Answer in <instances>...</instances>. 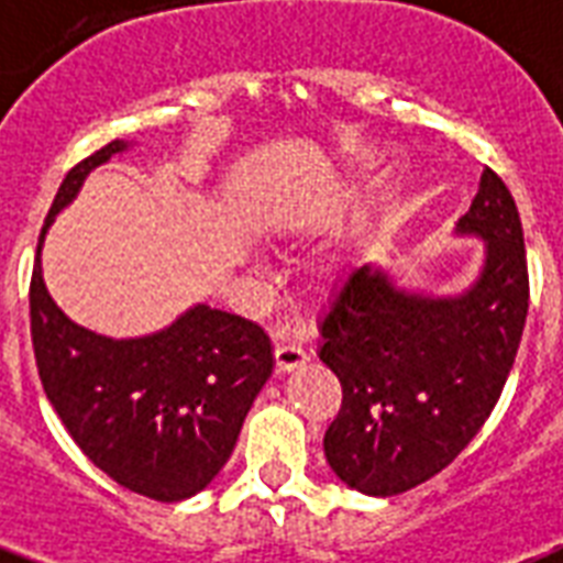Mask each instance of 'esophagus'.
Masks as SVG:
<instances>
[{
	"label": "esophagus",
	"mask_w": 563,
	"mask_h": 563,
	"mask_svg": "<svg viewBox=\"0 0 563 563\" xmlns=\"http://www.w3.org/2000/svg\"><path fill=\"white\" fill-rule=\"evenodd\" d=\"M308 361V352L294 341H282L276 343V369L278 373H290V369L302 367Z\"/></svg>",
	"instance_id": "34e87169"
}]
</instances>
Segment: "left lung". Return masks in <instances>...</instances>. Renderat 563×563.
Returning a JSON list of instances; mask_svg holds the SVG:
<instances>
[{"label": "left lung", "mask_w": 563, "mask_h": 563, "mask_svg": "<svg viewBox=\"0 0 563 563\" xmlns=\"http://www.w3.org/2000/svg\"><path fill=\"white\" fill-rule=\"evenodd\" d=\"M452 234L482 241L464 290L431 294L367 261L317 322V355L343 387L322 449L334 476L361 494H405L449 467L485 426L517 358L529 273L520 213L494 169Z\"/></svg>", "instance_id": "1"}]
</instances>
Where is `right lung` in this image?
I'll return each mask as SVG.
<instances>
[{"label":"right lung","instance_id":"right-lung-1","mask_svg":"<svg viewBox=\"0 0 563 563\" xmlns=\"http://www.w3.org/2000/svg\"><path fill=\"white\" fill-rule=\"evenodd\" d=\"M132 146L108 143L60 181L29 294L34 358L52 408L87 459L134 494L178 503L220 476L276 361L255 322L205 302L152 334L108 338L69 320L52 299L41 264L49 225L96 167Z\"/></svg>","mask_w":563,"mask_h":563}]
</instances>
